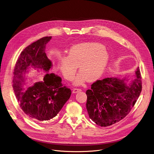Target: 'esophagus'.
I'll use <instances>...</instances> for the list:
<instances>
[{
  "instance_id": "esophagus-1",
  "label": "esophagus",
  "mask_w": 154,
  "mask_h": 154,
  "mask_svg": "<svg viewBox=\"0 0 154 154\" xmlns=\"http://www.w3.org/2000/svg\"><path fill=\"white\" fill-rule=\"evenodd\" d=\"M80 91H82V89H79V88H74L72 89V93H74L79 92Z\"/></svg>"
}]
</instances>
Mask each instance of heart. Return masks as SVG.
Listing matches in <instances>:
<instances>
[{
  "label": "heart",
  "mask_w": 154,
  "mask_h": 154,
  "mask_svg": "<svg viewBox=\"0 0 154 154\" xmlns=\"http://www.w3.org/2000/svg\"><path fill=\"white\" fill-rule=\"evenodd\" d=\"M108 61L105 48L96 42H84L71 48L68 56H61L58 68L68 81H72L77 67L80 73L75 80V84L80 85L87 80L93 82L102 75Z\"/></svg>",
  "instance_id": "obj_1"
}]
</instances>
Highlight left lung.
<instances>
[{"label":"left lung","instance_id":"8db88e82","mask_svg":"<svg viewBox=\"0 0 154 154\" xmlns=\"http://www.w3.org/2000/svg\"><path fill=\"white\" fill-rule=\"evenodd\" d=\"M132 83L128 79L106 78L97 80L86 91V109L89 118L97 125L107 127L126 117L135 105L142 88L139 68Z\"/></svg>","mask_w":154,"mask_h":154}]
</instances>
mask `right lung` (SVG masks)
Segmentation results:
<instances>
[{"label": "right lung", "instance_id": "add662e5", "mask_svg": "<svg viewBox=\"0 0 154 154\" xmlns=\"http://www.w3.org/2000/svg\"><path fill=\"white\" fill-rule=\"evenodd\" d=\"M51 38V36L42 37L26 47L14 67L12 86L20 106L29 117L38 122L56 117L71 94L62 83L61 78L53 73H47L42 82L23 88L25 74L30 69L49 72L52 63L45 49Z\"/></svg>", "mask_w": 154, "mask_h": 154}]
</instances>
